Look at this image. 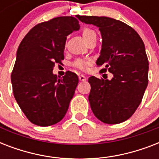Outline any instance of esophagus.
I'll return each instance as SVG.
<instances>
[{
	"label": "esophagus",
	"instance_id": "34e87169",
	"mask_svg": "<svg viewBox=\"0 0 159 159\" xmlns=\"http://www.w3.org/2000/svg\"><path fill=\"white\" fill-rule=\"evenodd\" d=\"M79 80L80 81H82V82H84V81H86V80H87V77H85L84 75H80Z\"/></svg>",
	"mask_w": 159,
	"mask_h": 159
}]
</instances>
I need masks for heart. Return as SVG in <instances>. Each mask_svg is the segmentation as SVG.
<instances>
[{"label": "heart", "instance_id": "heart-1", "mask_svg": "<svg viewBox=\"0 0 159 159\" xmlns=\"http://www.w3.org/2000/svg\"><path fill=\"white\" fill-rule=\"evenodd\" d=\"M82 36H83L85 40L87 41L91 38H92L93 36H96V33L92 29L88 28V27H85L82 30ZM90 62H91L88 61V60L77 59L73 62V66L81 70H87V67H88V65L90 64Z\"/></svg>", "mask_w": 159, "mask_h": 159}]
</instances>
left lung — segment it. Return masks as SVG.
Listing matches in <instances>:
<instances>
[{
  "label": "left lung",
  "mask_w": 159,
  "mask_h": 159,
  "mask_svg": "<svg viewBox=\"0 0 159 159\" xmlns=\"http://www.w3.org/2000/svg\"><path fill=\"white\" fill-rule=\"evenodd\" d=\"M77 18L99 27L102 48L97 67L104 66L101 73L109 71L113 74L111 80L89 77L88 99L92 112L103 123H122L135 112L148 86V60L144 43L132 27L120 20L106 16Z\"/></svg>",
  "instance_id": "obj_1"
}]
</instances>
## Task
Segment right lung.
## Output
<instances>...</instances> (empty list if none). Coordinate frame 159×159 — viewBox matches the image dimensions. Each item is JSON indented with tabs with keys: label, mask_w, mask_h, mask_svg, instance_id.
<instances>
[{
	"label": "right lung",
	"mask_w": 159,
	"mask_h": 159,
	"mask_svg": "<svg viewBox=\"0 0 159 159\" xmlns=\"http://www.w3.org/2000/svg\"><path fill=\"white\" fill-rule=\"evenodd\" d=\"M80 28L78 20L60 16L36 25L21 41L11 72L14 97L31 123L53 125L62 120L78 84L75 72L53 75L64 59L67 36Z\"/></svg>",
	"instance_id": "right-lung-1"
}]
</instances>
